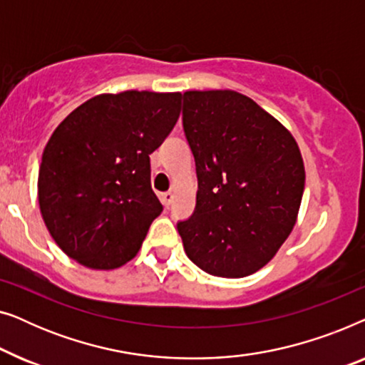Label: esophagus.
Instances as JSON below:
<instances>
[{"mask_svg": "<svg viewBox=\"0 0 365 365\" xmlns=\"http://www.w3.org/2000/svg\"><path fill=\"white\" fill-rule=\"evenodd\" d=\"M173 199H174V194H173V192H164V194H161V202L164 204V207L171 206Z\"/></svg>", "mask_w": 365, "mask_h": 365, "instance_id": "obj_1", "label": "esophagus"}]
</instances>
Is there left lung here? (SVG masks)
Instances as JSON below:
<instances>
[{
  "mask_svg": "<svg viewBox=\"0 0 365 365\" xmlns=\"http://www.w3.org/2000/svg\"><path fill=\"white\" fill-rule=\"evenodd\" d=\"M182 123L196 161V209L178 224L184 251L204 272L246 277L292 232L306 171L296 139L232 89L184 93Z\"/></svg>",
  "mask_w": 365,
  "mask_h": 365,
  "instance_id": "1",
  "label": "left lung"
}]
</instances>
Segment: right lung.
<instances>
[{"label":"right lung","instance_id":"obj_1","mask_svg":"<svg viewBox=\"0 0 365 365\" xmlns=\"http://www.w3.org/2000/svg\"><path fill=\"white\" fill-rule=\"evenodd\" d=\"M181 93L98 94L63 119L38 174L43 221L59 249L94 271H113L141 249L163 211L151 159L181 114Z\"/></svg>","mask_w":365,"mask_h":365}]
</instances>
